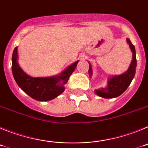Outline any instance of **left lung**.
<instances>
[{"instance_id":"left-lung-1","label":"left lung","mask_w":148,"mask_h":148,"mask_svg":"<svg viewBox=\"0 0 148 148\" xmlns=\"http://www.w3.org/2000/svg\"><path fill=\"white\" fill-rule=\"evenodd\" d=\"M127 41L129 44L130 48L133 53V60L131 61L128 70L125 73L120 75H115L113 78H110L108 81V87L105 88H101L99 90H95V93L102 98L106 99H111L116 98L123 92H125L128 86L131 83L133 78H134L136 73V58L135 47L132 44L130 39L127 38ZM90 69L88 70L89 76H92V68L91 65L89 63Z\"/></svg>"}]
</instances>
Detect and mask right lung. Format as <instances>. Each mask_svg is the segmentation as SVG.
Here are the masks:
<instances>
[{
	"label": "right lung",
	"instance_id": "obj_1",
	"mask_svg": "<svg viewBox=\"0 0 148 148\" xmlns=\"http://www.w3.org/2000/svg\"><path fill=\"white\" fill-rule=\"evenodd\" d=\"M18 47L14 49L12 58V70L15 82L23 91L38 101L55 99L64 90L65 84L74 72L78 61L68 66L61 74L50 78H32L27 75L18 64Z\"/></svg>",
	"mask_w": 148,
	"mask_h": 148
}]
</instances>
